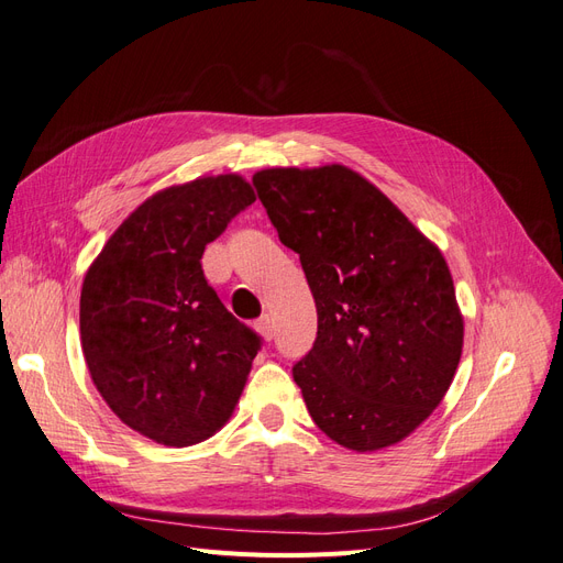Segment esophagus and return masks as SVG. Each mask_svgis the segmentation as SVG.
<instances>
[{"instance_id":"obj_1","label":"esophagus","mask_w":563,"mask_h":563,"mask_svg":"<svg viewBox=\"0 0 563 563\" xmlns=\"http://www.w3.org/2000/svg\"><path fill=\"white\" fill-rule=\"evenodd\" d=\"M255 327H258V331H261V335H263L265 340H272V335H275V321H272L269 314H263V317L258 319V323H255Z\"/></svg>"}]
</instances>
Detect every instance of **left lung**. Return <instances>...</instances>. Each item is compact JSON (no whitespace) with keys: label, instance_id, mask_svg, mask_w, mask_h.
<instances>
[{"label":"left lung","instance_id":"1","mask_svg":"<svg viewBox=\"0 0 563 563\" xmlns=\"http://www.w3.org/2000/svg\"><path fill=\"white\" fill-rule=\"evenodd\" d=\"M253 185L314 296L317 340L294 366L312 420L352 451L397 444L444 399L463 354L444 255L347 166L265 168Z\"/></svg>","mask_w":563,"mask_h":563}]
</instances>
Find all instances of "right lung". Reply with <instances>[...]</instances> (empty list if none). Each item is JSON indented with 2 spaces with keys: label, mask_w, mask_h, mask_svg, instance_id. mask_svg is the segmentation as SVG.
<instances>
[{
  "label": "right lung",
  "mask_w": 563,
  "mask_h": 563,
  "mask_svg": "<svg viewBox=\"0 0 563 563\" xmlns=\"http://www.w3.org/2000/svg\"><path fill=\"white\" fill-rule=\"evenodd\" d=\"M255 201L236 174L166 187L135 209L81 286V352L100 397L131 430L192 446L230 420L261 335L209 286L201 255Z\"/></svg>",
  "instance_id": "1"
}]
</instances>
